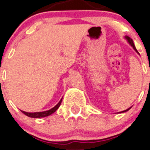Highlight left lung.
<instances>
[{"instance_id": "left-lung-1", "label": "left lung", "mask_w": 150, "mask_h": 150, "mask_svg": "<svg viewBox=\"0 0 150 150\" xmlns=\"http://www.w3.org/2000/svg\"><path fill=\"white\" fill-rule=\"evenodd\" d=\"M125 39L127 40V42H128V43H129V45H130L132 47V48H133V49L135 50V52H136L137 54H138V55H140V54H139V53H138V51H137L136 48H135V45H134V43H133V41H132V40L131 39V38H129V37H128V36H125ZM131 108H132V107H130V108H128V109L125 110H123V111H122V112H118V113H119V112H120V113H122V112H127V111H128V110H129Z\"/></svg>"}]
</instances>
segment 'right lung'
I'll use <instances>...</instances> for the list:
<instances>
[{
	"label": "right lung",
	"mask_w": 150,
	"mask_h": 150,
	"mask_svg": "<svg viewBox=\"0 0 150 150\" xmlns=\"http://www.w3.org/2000/svg\"><path fill=\"white\" fill-rule=\"evenodd\" d=\"M62 98L60 99V101L58 102V104L56 105V106H54L53 108H51V109L48 110L42 111V112H25V111L21 110V112H22L23 113L25 114V115H27V116L31 117V118H36V119L37 118H43V117L48 116V115L54 113V112L55 111L59 108V106H60L61 105V102H62Z\"/></svg>",
	"instance_id": "obj_1"
}]
</instances>
